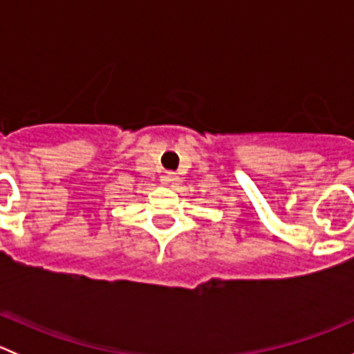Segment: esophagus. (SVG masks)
<instances>
[{
    "label": "esophagus",
    "mask_w": 354,
    "mask_h": 354,
    "mask_svg": "<svg viewBox=\"0 0 354 354\" xmlns=\"http://www.w3.org/2000/svg\"><path fill=\"white\" fill-rule=\"evenodd\" d=\"M176 181H180V176L176 173H166L162 176L164 185H176Z\"/></svg>",
    "instance_id": "34e87169"
}]
</instances>
